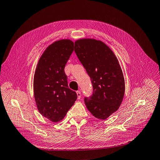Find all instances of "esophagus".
<instances>
[{
	"label": "esophagus",
	"instance_id": "esophagus-1",
	"mask_svg": "<svg viewBox=\"0 0 160 160\" xmlns=\"http://www.w3.org/2000/svg\"><path fill=\"white\" fill-rule=\"evenodd\" d=\"M76 94H77V96H78V99H80L81 98V92L80 91H78L76 92Z\"/></svg>",
	"mask_w": 160,
	"mask_h": 160
}]
</instances>
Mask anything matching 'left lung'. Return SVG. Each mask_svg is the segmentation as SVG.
Listing matches in <instances>:
<instances>
[{"mask_svg": "<svg viewBox=\"0 0 160 160\" xmlns=\"http://www.w3.org/2000/svg\"><path fill=\"white\" fill-rule=\"evenodd\" d=\"M74 51L92 85L91 97H84L88 111L96 118L105 120L119 109L124 95V78L113 51L95 39L75 42Z\"/></svg>", "mask_w": 160, "mask_h": 160, "instance_id": "left-lung-1", "label": "left lung"}]
</instances>
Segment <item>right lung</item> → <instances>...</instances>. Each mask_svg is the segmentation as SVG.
Listing matches in <instances>:
<instances>
[{"label":"right lung","instance_id":"add662e5","mask_svg":"<svg viewBox=\"0 0 160 160\" xmlns=\"http://www.w3.org/2000/svg\"><path fill=\"white\" fill-rule=\"evenodd\" d=\"M73 42L56 41L41 56L34 77V92L39 112L52 122L63 120L77 99V94L68 87L64 69L73 51Z\"/></svg>","mask_w":160,"mask_h":160}]
</instances>
